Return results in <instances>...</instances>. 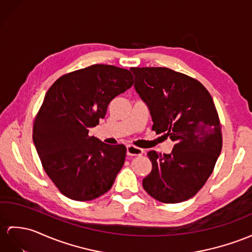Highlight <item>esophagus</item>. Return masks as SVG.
Here are the masks:
<instances>
[{
  "label": "esophagus",
  "mask_w": 252,
  "mask_h": 252,
  "mask_svg": "<svg viewBox=\"0 0 252 252\" xmlns=\"http://www.w3.org/2000/svg\"><path fill=\"white\" fill-rule=\"evenodd\" d=\"M126 152L128 156H140L143 154V150L140 149V147L134 146L132 144L127 145L126 147Z\"/></svg>",
  "instance_id": "esophagus-1"
}]
</instances>
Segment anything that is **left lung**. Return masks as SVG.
<instances>
[{"label": "left lung", "mask_w": 252, "mask_h": 252, "mask_svg": "<svg viewBox=\"0 0 252 252\" xmlns=\"http://www.w3.org/2000/svg\"><path fill=\"white\" fill-rule=\"evenodd\" d=\"M134 89L153 120L152 130L174 142L170 154L147 153L151 173L142 185L162 203L197 193L212 174L222 149L221 125L213 98L198 80L165 67H131Z\"/></svg>", "instance_id": "obj_1"}]
</instances>
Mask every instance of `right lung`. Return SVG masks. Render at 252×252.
<instances>
[{"label":"right lung","mask_w":252,"mask_h":252,"mask_svg":"<svg viewBox=\"0 0 252 252\" xmlns=\"http://www.w3.org/2000/svg\"><path fill=\"white\" fill-rule=\"evenodd\" d=\"M132 84L129 70L96 64L66 73L48 90L34 121L33 142L42 168L65 197L90 201L112 187L126 147L90 137L89 129Z\"/></svg>","instance_id":"obj_1"}]
</instances>
